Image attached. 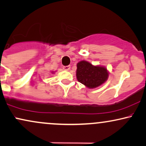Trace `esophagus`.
<instances>
[{
	"label": "esophagus",
	"instance_id": "1",
	"mask_svg": "<svg viewBox=\"0 0 146 146\" xmlns=\"http://www.w3.org/2000/svg\"><path fill=\"white\" fill-rule=\"evenodd\" d=\"M63 69L64 70H66V71H69L71 69V66L70 65H67V66H63Z\"/></svg>",
	"mask_w": 146,
	"mask_h": 146
}]
</instances>
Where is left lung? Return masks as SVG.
I'll use <instances>...</instances> for the list:
<instances>
[{
    "instance_id": "left-lung-1",
    "label": "left lung",
    "mask_w": 146,
    "mask_h": 146,
    "mask_svg": "<svg viewBox=\"0 0 146 146\" xmlns=\"http://www.w3.org/2000/svg\"><path fill=\"white\" fill-rule=\"evenodd\" d=\"M77 67V80L89 88L98 87L108 78V72L103 67L93 66L84 60L78 62Z\"/></svg>"
}]
</instances>
